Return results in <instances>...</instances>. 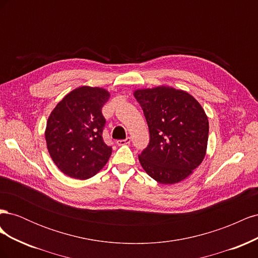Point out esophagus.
Instances as JSON below:
<instances>
[{
  "label": "esophagus",
  "instance_id": "34e87169",
  "mask_svg": "<svg viewBox=\"0 0 258 258\" xmlns=\"http://www.w3.org/2000/svg\"><path fill=\"white\" fill-rule=\"evenodd\" d=\"M130 142H131V139L128 137V138H126L124 140H118V141H116V144L120 146V145L130 144Z\"/></svg>",
  "mask_w": 258,
  "mask_h": 258
}]
</instances>
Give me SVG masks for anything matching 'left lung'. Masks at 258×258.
I'll return each instance as SVG.
<instances>
[{
	"label": "left lung",
	"instance_id": "8db88e82",
	"mask_svg": "<svg viewBox=\"0 0 258 258\" xmlns=\"http://www.w3.org/2000/svg\"><path fill=\"white\" fill-rule=\"evenodd\" d=\"M150 130V143L139 155L145 172L160 184L183 181L204 160L209 120L198 101L188 92L168 86L138 89Z\"/></svg>",
	"mask_w": 258,
	"mask_h": 258
}]
</instances>
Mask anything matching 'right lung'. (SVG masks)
Segmentation results:
<instances>
[{
	"label": "right lung",
	"mask_w": 258,
	"mask_h": 258,
	"mask_svg": "<svg viewBox=\"0 0 258 258\" xmlns=\"http://www.w3.org/2000/svg\"><path fill=\"white\" fill-rule=\"evenodd\" d=\"M110 92L82 86L69 92L50 113L45 130L52 161L66 175L87 179L96 175L111 157L105 144L102 106Z\"/></svg>",
	"instance_id": "right-lung-1"
}]
</instances>
